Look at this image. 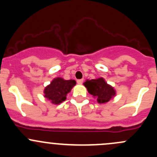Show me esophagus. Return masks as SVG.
Here are the masks:
<instances>
[{
  "instance_id": "obj_1",
  "label": "esophagus",
  "mask_w": 157,
  "mask_h": 157,
  "mask_svg": "<svg viewBox=\"0 0 157 157\" xmlns=\"http://www.w3.org/2000/svg\"><path fill=\"white\" fill-rule=\"evenodd\" d=\"M83 81L84 79H78V80H77V83H78V85H82V84L83 83Z\"/></svg>"
}]
</instances>
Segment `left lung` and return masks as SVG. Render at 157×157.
<instances>
[{"instance_id":"8db88e82","label":"left lung","mask_w":157,"mask_h":157,"mask_svg":"<svg viewBox=\"0 0 157 157\" xmlns=\"http://www.w3.org/2000/svg\"><path fill=\"white\" fill-rule=\"evenodd\" d=\"M83 85L87 88L88 93L96 98L98 103L109 102L116 94L113 87L107 84L102 77L91 80L88 79Z\"/></svg>"}]
</instances>
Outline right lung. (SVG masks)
I'll return each instance as SVG.
<instances>
[{
    "instance_id": "obj_1",
    "label": "right lung",
    "mask_w": 157,
    "mask_h": 157,
    "mask_svg": "<svg viewBox=\"0 0 157 157\" xmlns=\"http://www.w3.org/2000/svg\"><path fill=\"white\" fill-rule=\"evenodd\" d=\"M75 85L76 82L72 79L65 80L60 77L55 78L50 85L45 87L44 97L53 104L58 105L67 99V95Z\"/></svg>"
}]
</instances>
